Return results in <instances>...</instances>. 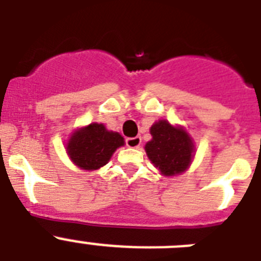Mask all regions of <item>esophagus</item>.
I'll return each mask as SVG.
<instances>
[{
  "label": "esophagus",
  "instance_id": "34e87169",
  "mask_svg": "<svg viewBox=\"0 0 261 261\" xmlns=\"http://www.w3.org/2000/svg\"><path fill=\"white\" fill-rule=\"evenodd\" d=\"M126 146L128 147H140L141 145V137H130L126 138Z\"/></svg>",
  "mask_w": 261,
  "mask_h": 261
}]
</instances>
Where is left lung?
<instances>
[{
    "mask_svg": "<svg viewBox=\"0 0 261 261\" xmlns=\"http://www.w3.org/2000/svg\"><path fill=\"white\" fill-rule=\"evenodd\" d=\"M151 140L145 145L147 158L161 175H180L190 168L196 154L193 138L181 125L158 120L150 126Z\"/></svg>",
    "mask_w": 261,
    "mask_h": 261,
    "instance_id": "obj_1",
    "label": "left lung"
}]
</instances>
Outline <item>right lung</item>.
<instances>
[{
  "mask_svg": "<svg viewBox=\"0 0 261 261\" xmlns=\"http://www.w3.org/2000/svg\"><path fill=\"white\" fill-rule=\"evenodd\" d=\"M125 141L120 133L108 130L105 124L91 123L74 129L66 141V154L78 168L94 171L110 162Z\"/></svg>",
  "mask_w": 261,
  "mask_h": 261,
  "instance_id": "right-lung-1",
  "label": "right lung"
}]
</instances>
